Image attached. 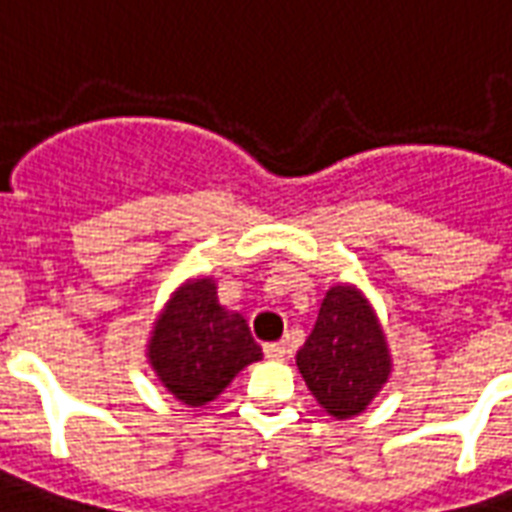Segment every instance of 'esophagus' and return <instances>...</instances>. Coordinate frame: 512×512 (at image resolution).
<instances>
[{
  "instance_id": "1",
  "label": "esophagus",
  "mask_w": 512,
  "mask_h": 512,
  "mask_svg": "<svg viewBox=\"0 0 512 512\" xmlns=\"http://www.w3.org/2000/svg\"><path fill=\"white\" fill-rule=\"evenodd\" d=\"M263 352H266V358L268 361H285L287 358V344H282V342H274V344H266V347H263Z\"/></svg>"
}]
</instances>
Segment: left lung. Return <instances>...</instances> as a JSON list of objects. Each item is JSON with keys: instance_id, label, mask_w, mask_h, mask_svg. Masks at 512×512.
Listing matches in <instances>:
<instances>
[{"instance_id": "left-lung-1", "label": "left lung", "mask_w": 512, "mask_h": 512, "mask_svg": "<svg viewBox=\"0 0 512 512\" xmlns=\"http://www.w3.org/2000/svg\"><path fill=\"white\" fill-rule=\"evenodd\" d=\"M295 361L314 399L339 420L366 410L391 372L388 344L372 309L358 290L344 285L325 293Z\"/></svg>"}]
</instances>
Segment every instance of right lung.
Wrapping results in <instances>:
<instances>
[{
	"instance_id": "obj_1",
	"label": "right lung",
	"mask_w": 512,
	"mask_h": 512,
	"mask_svg": "<svg viewBox=\"0 0 512 512\" xmlns=\"http://www.w3.org/2000/svg\"><path fill=\"white\" fill-rule=\"evenodd\" d=\"M260 355L244 317L219 306L211 279L189 282L170 298L149 342V361L162 385L192 407L217 399Z\"/></svg>"
}]
</instances>
